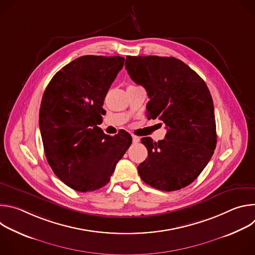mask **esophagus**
<instances>
[{"label":"esophagus","instance_id":"esophagus-1","mask_svg":"<svg viewBox=\"0 0 255 255\" xmlns=\"http://www.w3.org/2000/svg\"><path fill=\"white\" fill-rule=\"evenodd\" d=\"M132 141H133V143H138L140 141V138L138 136L132 135Z\"/></svg>","mask_w":255,"mask_h":255}]
</instances>
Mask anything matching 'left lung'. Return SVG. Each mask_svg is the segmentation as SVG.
<instances>
[{
  "label": "left lung",
  "mask_w": 255,
  "mask_h": 255,
  "mask_svg": "<svg viewBox=\"0 0 255 255\" xmlns=\"http://www.w3.org/2000/svg\"><path fill=\"white\" fill-rule=\"evenodd\" d=\"M125 67L131 80L147 92L148 119H159L165 138L153 142L141 138L148 158L138 173L150 187L172 192L199 176L211 159L217 143L214 105L203 79L174 57L127 56Z\"/></svg>",
  "instance_id": "left-lung-1"
}]
</instances>
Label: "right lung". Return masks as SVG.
I'll use <instances>...</instances> for the list:
<instances>
[{
	"mask_svg": "<svg viewBox=\"0 0 255 255\" xmlns=\"http://www.w3.org/2000/svg\"><path fill=\"white\" fill-rule=\"evenodd\" d=\"M124 60L81 56L57 71L43 94L39 127L47 161L62 183L78 192L106 186L132 143L127 132L109 136L97 126Z\"/></svg>",
	"mask_w": 255,
	"mask_h": 255,
	"instance_id": "obj_1",
	"label": "right lung"
}]
</instances>
